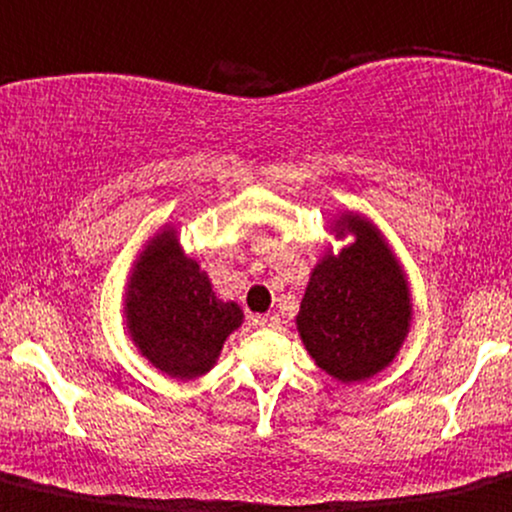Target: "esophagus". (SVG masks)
<instances>
[{"label":"esophagus","mask_w":512,"mask_h":512,"mask_svg":"<svg viewBox=\"0 0 512 512\" xmlns=\"http://www.w3.org/2000/svg\"><path fill=\"white\" fill-rule=\"evenodd\" d=\"M252 324L260 326V328H277L282 324V319H279L277 314H257L252 316Z\"/></svg>","instance_id":"1"}]
</instances>
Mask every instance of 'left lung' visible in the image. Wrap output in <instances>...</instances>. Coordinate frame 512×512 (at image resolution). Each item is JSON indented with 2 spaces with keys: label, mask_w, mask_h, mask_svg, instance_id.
Segmentation results:
<instances>
[{
  "label": "left lung",
  "mask_w": 512,
  "mask_h": 512,
  "mask_svg": "<svg viewBox=\"0 0 512 512\" xmlns=\"http://www.w3.org/2000/svg\"><path fill=\"white\" fill-rule=\"evenodd\" d=\"M355 235L341 255H326L311 272L297 326L319 368L341 383L383 370L410 328V297L400 265L370 223L346 218Z\"/></svg>",
  "instance_id": "obj_1"
}]
</instances>
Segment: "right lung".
<instances>
[{
	"mask_svg": "<svg viewBox=\"0 0 512 512\" xmlns=\"http://www.w3.org/2000/svg\"><path fill=\"white\" fill-rule=\"evenodd\" d=\"M127 321L139 351L161 373L188 380L211 370L228 333L242 324V311L215 299L206 274L184 257L174 233H164L139 257Z\"/></svg>",
	"mask_w": 512,
	"mask_h": 512,
	"instance_id": "obj_1",
	"label": "right lung"
}]
</instances>
